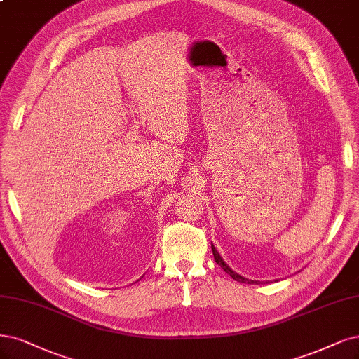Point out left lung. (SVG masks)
<instances>
[{
  "instance_id": "8db88e82",
  "label": "left lung",
  "mask_w": 359,
  "mask_h": 359,
  "mask_svg": "<svg viewBox=\"0 0 359 359\" xmlns=\"http://www.w3.org/2000/svg\"><path fill=\"white\" fill-rule=\"evenodd\" d=\"M211 248H212V254H214V258H215V262H217V264L219 266V267H222V270L226 271L227 275H230L234 280H238V282H242V283H259V282H257V280H250V279H246V278H243V276H241V275H238L236 271H233L226 263H224V259H222L221 257H219V254H218V251L215 250V246L214 245H211Z\"/></svg>"
}]
</instances>
